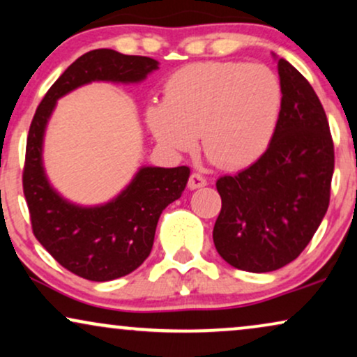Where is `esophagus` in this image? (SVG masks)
<instances>
[{
  "instance_id": "34e87169",
  "label": "esophagus",
  "mask_w": 357,
  "mask_h": 357,
  "mask_svg": "<svg viewBox=\"0 0 357 357\" xmlns=\"http://www.w3.org/2000/svg\"><path fill=\"white\" fill-rule=\"evenodd\" d=\"M207 184V179L206 176L202 173H197V171H194V173L189 176V181H188V188L189 189H197V188H202Z\"/></svg>"
}]
</instances>
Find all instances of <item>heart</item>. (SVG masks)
Segmentation results:
<instances>
[{"label": "heart", "instance_id": "heart-1", "mask_svg": "<svg viewBox=\"0 0 357 357\" xmlns=\"http://www.w3.org/2000/svg\"><path fill=\"white\" fill-rule=\"evenodd\" d=\"M273 70L247 62H196L165 84V100L148 107L153 135L166 148L189 151L197 135L212 163L243 168L267 151L282 112Z\"/></svg>", "mask_w": 357, "mask_h": 357}]
</instances>
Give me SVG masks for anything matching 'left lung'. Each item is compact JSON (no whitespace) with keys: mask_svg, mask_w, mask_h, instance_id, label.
<instances>
[{"mask_svg":"<svg viewBox=\"0 0 357 357\" xmlns=\"http://www.w3.org/2000/svg\"><path fill=\"white\" fill-rule=\"evenodd\" d=\"M282 112L267 151L215 188L222 199L214 245L229 265L254 273L285 267L308 245L329 206L335 145L308 80L278 59Z\"/></svg>","mask_w":357,"mask_h":357,"instance_id":"left-lung-1","label":"left lung"}]
</instances>
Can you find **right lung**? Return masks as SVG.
<instances>
[{
  "instance_id": "add662e5",
  "label": "right lung",
  "mask_w": 357,
  "mask_h": 357,
  "mask_svg": "<svg viewBox=\"0 0 357 357\" xmlns=\"http://www.w3.org/2000/svg\"><path fill=\"white\" fill-rule=\"evenodd\" d=\"M158 69L151 57L125 56L96 49L80 56L40 100L31 121L22 191L31 227L40 245L62 267L92 282H108L132 273L150 255L161 212L179 199L189 178L188 166L142 168L114 201L80 207L62 199L43 168V137L57 98L93 80L139 82Z\"/></svg>"
}]
</instances>
